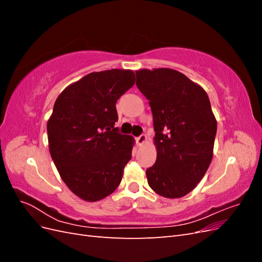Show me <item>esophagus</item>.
Returning a JSON list of instances; mask_svg holds the SVG:
<instances>
[{"label": "esophagus", "mask_w": 262, "mask_h": 262, "mask_svg": "<svg viewBox=\"0 0 262 262\" xmlns=\"http://www.w3.org/2000/svg\"><path fill=\"white\" fill-rule=\"evenodd\" d=\"M145 141H146V136H145V134H141L139 138H137V143H138L139 146L143 145L145 143Z\"/></svg>", "instance_id": "34e87169"}]
</instances>
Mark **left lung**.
Wrapping results in <instances>:
<instances>
[{"label":"left lung","instance_id":"left-lung-1","mask_svg":"<svg viewBox=\"0 0 262 262\" xmlns=\"http://www.w3.org/2000/svg\"><path fill=\"white\" fill-rule=\"evenodd\" d=\"M137 86L152 109L157 149L146 169L148 186L165 198L188 194L207 172L217 124L208 94L171 69L136 72Z\"/></svg>","mask_w":262,"mask_h":262}]
</instances>
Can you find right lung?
I'll use <instances>...</instances> for the list:
<instances>
[{"label": "right lung", "mask_w": 262, "mask_h": 262, "mask_svg": "<svg viewBox=\"0 0 262 262\" xmlns=\"http://www.w3.org/2000/svg\"><path fill=\"white\" fill-rule=\"evenodd\" d=\"M136 82L131 70L87 74L55 100L47 123L49 150L62 180L81 199L112 194L131 160L134 140L119 133L116 102Z\"/></svg>", "instance_id": "add662e5"}]
</instances>
